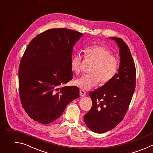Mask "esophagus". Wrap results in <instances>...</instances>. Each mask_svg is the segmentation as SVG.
Here are the masks:
<instances>
[{"instance_id":"34e87169","label":"esophagus","mask_w":153,"mask_h":153,"mask_svg":"<svg viewBox=\"0 0 153 153\" xmlns=\"http://www.w3.org/2000/svg\"><path fill=\"white\" fill-rule=\"evenodd\" d=\"M79 94H80V96H81V97H83V96H85V94H86V93H85V91L84 90H79Z\"/></svg>"}]
</instances>
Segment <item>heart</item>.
I'll use <instances>...</instances> for the list:
<instances>
[{"instance_id": "b5f03b06", "label": "heart", "mask_w": 153, "mask_h": 153, "mask_svg": "<svg viewBox=\"0 0 153 153\" xmlns=\"http://www.w3.org/2000/svg\"><path fill=\"white\" fill-rule=\"evenodd\" d=\"M85 57L94 63L90 72L75 80V84L81 88L88 90L96 87L100 81L105 84L111 81L116 75L119 66L118 58L112 54L110 49L102 45H94L85 50ZM82 56L80 53L74 55L71 61V69L76 74L81 72Z\"/></svg>"}]
</instances>
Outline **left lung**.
<instances>
[{
  "label": "left lung",
  "mask_w": 153,
  "mask_h": 153,
  "mask_svg": "<svg viewBox=\"0 0 153 153\" xmlns=\"http://www.w3.org/2000/svg\"><path fill=\"white\" fill-rule=\"evenodd\" d=\"M111 39L120 48L118 72L111 81L90 93L92 107L84 117L88 127L98 133L112 129L123 120L136 86V68L128 46L121 38Z\"/></svg>",
  "instance_id": "left-lung-1"
}]
</instances>
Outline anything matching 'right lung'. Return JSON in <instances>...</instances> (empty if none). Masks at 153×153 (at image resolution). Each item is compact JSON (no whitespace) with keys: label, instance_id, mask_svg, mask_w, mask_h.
Listing matches in <instances>:
<instances>
[{"label":"right lung","instance_id":"1","mask_svg":"<svg viewBox=\"0 0 153 153\" xmlns=\"http://www.w3.org/2000/svg\"><path fill=\"white\" fill-rule=\"evenodd\" d=\"M82 35L68 29H51L27 45L19 66V94L23 108L33 120L52 123L79 97L78 87H59L73 78V47Z\"/></svg>","mask_w":153,"mask_h":153}]
</instances>
